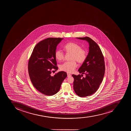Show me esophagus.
<instances>
[{"label": "esophagus", "mask_w": 131, "mask_h": 131, "mask_svg": "<svg viewBox=\"0 0 131 131\" xmlns=\"http://www.w3.org/2000/svg\"><path fill=\"white\" fill-rule=\"evenodd\" d=\"M67 76H68V77H70L71 76V75L70 74H69V73H67Z\"/></svg>", "instance_id": "1"}]
</instances>
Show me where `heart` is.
Segmentation results:
<instances>
[{"instance_id":"1","label":"heart","mask_w":131,"mask_h":131,"mask_svg":"<svg viewBox=\"0 0 131 131\" xmlns=\"http://www.w3.org/2000/svg\"><path fill=\"white\" fill-rule=\"evenodd\" d=\"M64 50L66 52L72 54V61H66L61 64L60 68L62 71L72 73L77 67L76 61L79 63L84 62L87 58V52L86 51L81 49L80 46L74 42L67 43L64 46ZM55 57L57 60L61 61L64 58V53L61 50H57L55 52Z\"/></svg>"}]
</instances>
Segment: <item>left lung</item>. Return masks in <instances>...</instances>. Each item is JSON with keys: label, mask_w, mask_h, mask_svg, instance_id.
<instances>
[{"label": "left lung", "mask_w": 131, "mask_h": 131, "mask_svg": "<svg viewBox=\"0 0 131 131\" xmlns=\"http://www.w3.org/2000/svg\"><path fill=\"white\" fill-rule=\"evenodd\" d=\"M89 43V52L84 62L79 69V73L85 77L72 74L74 81L73 88L79 97H85L94 94L99 89L105 73L104 58L101 49L94 40L88 37L76 38Z\"/></svg>", "instance_id": "obj_1"}]
</instances>
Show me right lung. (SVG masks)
<instances>
[{"instance_id":"right-lung-1","label":"right lung","mask_w":131,"mask_h":131,"mask_svg":"<svg viewBox=\"0 0 131 131\" xmlns=\"http://www.w3.org/2000/svg\"><path fill=\"white\" fill-rule=\"evenodd\" d=\"M63 38H48L35 46L28 63V72L32 84L39 92L52 96L60 90L61 85L67 77L64 71L52 76L53 70L57 71L55 57L57 47Z\"/></svg>"}]
</instances>
